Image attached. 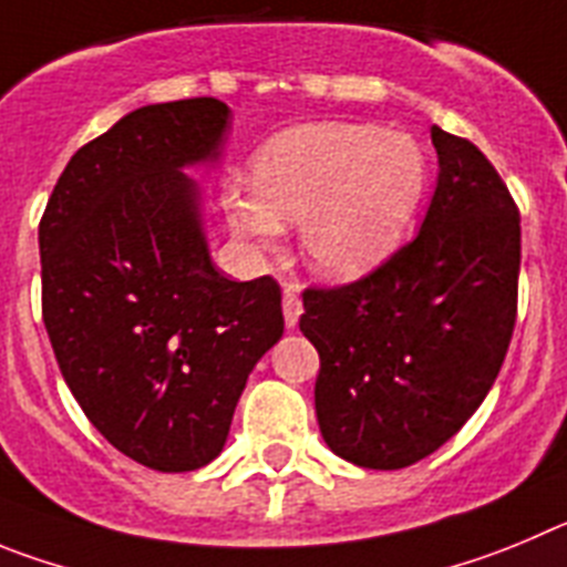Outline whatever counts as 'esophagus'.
Returning a JSON list of instances; mask_svg holds the SVG:
<instances>
[{
	"mask_svg": "<svg viewBox=\"0 0 567 567\" xmlns=\"http://www.w3.org/2000/svg\"><path fill=\"white\" fill-rule=\"evenodd\" d=\"M282 313H285V328L293 330L299 324V316H302V299L296 290H285L282 296Z\"/></svg>",
	"mask_w": 567,
	"mask_h": 567,
	"instance_id": "obj_1",
	"label": "esophagus"
}]
</instances>
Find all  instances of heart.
Listing matches in <instances>:
<instances>
[{
  "label": "heart",
  "mask_w": 567,
  "mask_h": 567,
  "mask_svg": "<svg viewBox=\"0 0 567 567\" xmlns=\"http://www.w3.org/2000/svg\"><path fill=\"white\" fill-rule=\"evenodd\" d=\"M426 188L421 146L364 124H305L254 155L251 186L228 183L223 214L251 257H268L288 223L316 274L355 279L384 262Z\"/></svg>",
  "instance_id": "1"
}]
</instances>
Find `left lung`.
Returning a JSON list of instances; mask_svg holds the SVG:
<instances>
[{
  "label": "left lung",
  "instance_id": "8db88e82",
  "mask_svg": "<svg viewBox=\"0 0 567 567\" xmlns=\"http://www.w3.org/2000/svg\"><path fill=\"white\" fill-rule=\"evenodd\" d=\"M437 186L421 231L367 277L305 290L316 417L336 455L404 468L483 404L517 319L519 212L472 141L432 126Z\"/></svg>",
  "mask_w": 567,
  "mask_h": 567
}]
</instances>
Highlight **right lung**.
Here are the masks:
<instances>
[{
	"mask_svg": "<svg viewBox=\"0 0 567 567\" xmlns=\"http://www.w3.org/2000/svg\"><path fill=\"white\" fill-rule=\"evenodd\" d=\"M228 115L217 99L130 112L70 157L39 223L61 375L95 430L155 472L220 455L248 372L285 330L271 277L214 268L183 172L220 157Z\"/></svg>",
	"mask_w": 567,
	"mask_h": 567,
	"instance_id": "right-lung-1",
	"label": "right lung"
}]
</instances>
